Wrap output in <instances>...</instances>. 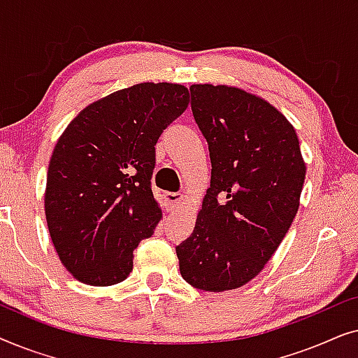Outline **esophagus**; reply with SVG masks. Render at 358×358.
Wrapping results in <instances>:
<instances>
[{"mask_svg":"<svg viewBox=\"0 0 358 358\" xmlns=\"http://www.w3.org/2000/svg\"><path fill=\"white\" fill-rule=\"evenodd\" d=\"M182 202V194L179 192H164V205L168 212H174Z\"/></svg>","mask_w":358,"mask_h":358,"instance_id":"obj_1","label":"esophagus"}]
</instances>
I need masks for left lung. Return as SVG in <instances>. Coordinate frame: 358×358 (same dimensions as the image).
<instances>
[{
    "mask_svg": "<svg viewBox=\"0 0 358 358\" xmlns=\"http://www.w3.org/2000/svg\"><path fill=\"white\" fill-rule=\"evenodd\" d=\"M190 96L212 179L192 234L176 248L179 271L199 290H234L285 238L306 166L293 125L262 97L224 85H192Z\"/></svg>",
    "mask_w": 358,
    "mask_h": 358,
    "instance_id": "8db88e82",
    "label": "left lung"
}]
</instances>
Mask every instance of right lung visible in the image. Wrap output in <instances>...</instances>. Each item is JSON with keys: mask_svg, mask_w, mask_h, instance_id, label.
Listing matches in <instances>:
<instances>
[{"mask_svg": "<svg viewBox=\"0 0 358 358\" xmlns=\"http://www.w3.org/2000/svg\"><path fill=\"white\" fill-rule=\"evenodd\" d=\"M189 106V90L140 83L92 102L70 122L47 173L45 217L60 261L76 280L109 287L134 268L161 208L151 190L155 145Z\"/></svg>", "mask_w": 358, "mask_h": 358, "instance_id": "right-lung-1", "label": "right lung"}]
</instances>
